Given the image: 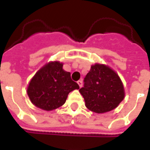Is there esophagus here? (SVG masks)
Instances as JSON below:
<instances>
[{
	"label": "esophagus",
	"instance_id": "34e87169",
	"mask_svg": "<svg viewBox=\"0 0 150 150\" xmlns=\"http://www.w3.org/2000/svg\"><path fill=\"white\" fill-rule=\"evenodd\" d=\"M77 83H78V84H79V88H82V86H83V81H82V80H79Z\"/></svg>",
	"mask_w": 150,
	"mask_h": 150
}]
</instances>
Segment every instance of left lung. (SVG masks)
<instances>
[{"label":"left lung","instance_id":"obj_1","mask_svg":"<svg viewBox=\"0 0 150 150\" xmlns=\"http://www.w3.org/2000/svg\"><path fill=\"white\" fill-rule=\"evenodd\" d=\"M83 87L79 89L89 110L104 113L113 110L125 98V89L120 79L104 64H95L84 78Z\"/></svg>","mask_w":150,"mask_h":150}]
</instances>
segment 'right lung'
<instances>
[{
  "label": "right lung",
  "instance_id": "1",
  "mask_svg": "<svg viewBox=\"0 0 150 150\" xmlns=\"http://www.w3.org/2000/svg\"><path fill=\"white\" fill-rule=\"evenodd\" d=\"M62 62H50L35 74L29 83L27 94L31 102L41 109L51 111L65 104L71 91L79 87L62 69Z\"/></svg>",
  "mask_w": 150,
  "mask_h": 150
}]
</instances>
